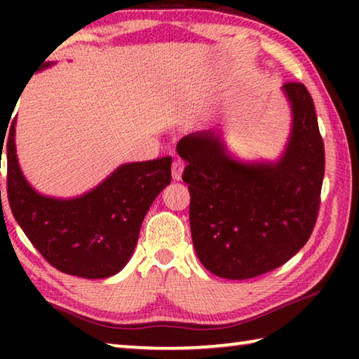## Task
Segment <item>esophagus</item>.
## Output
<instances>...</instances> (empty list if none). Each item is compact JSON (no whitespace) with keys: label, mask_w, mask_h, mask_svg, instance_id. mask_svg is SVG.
Returning <instances> with one entry per match:
<instances>
[{"label":"esophagus","mask_w":359,"mask_h":359,"mask_svg":"<svg viewBox=\"0 0 359 359\" xmlns=\"http://www.w3.org/2000/svg\"><path fill=\"white\" fill-rule=\"evenodd\" d=\"M184 168H185V163H184V160H180V158H177V160L172 161V179L174 180L182 179V172H184Z\"/></svg>","instance_id":"1"}]
</instances>
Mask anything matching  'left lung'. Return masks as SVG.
Here are the masks:
<instances>
[{
  "label": "left lung",
  "mask_w": 359,
  "mask_h": 359,
  "mask_svg": "<svg viewBox=\"0 0 359 359\" xmlns=\"http://www.w3.org/2000/svg\"><path fill=\"white\" fill-rule=\"evenodd\" d=\"M293 115L276 163H242L214 130L184 136L177 154L190 190V226L199 261L212 274L245 280L294 257L311 238L320 209L325 145L309 90L283 85Z\"/></svg>",
  "instance_id": "8db88e82"
}]
</instances>
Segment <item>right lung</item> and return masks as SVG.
I'll return each mask as SVG.
<instances>
[{"label": "right lung", "instance_id": "1", "mask_svg": "<svg viewBox=\"0 0 359 359\" xmlns=\"http://www.w3.org/2000/svg\"><path fill=\"white\" fill-rule=\"evenodd\" d=\"M50 65L44 60L38 71ZM0 141L6 144L12 215L47 263L83 278H106L123 269L149 208L171 184L172 158L126 163L82 196L58 199L39 194L22 174L15 154V118L6 142L3 136Z\"/></svg>", "mask_w": 359, "mask_h": 359}]
</instances>
